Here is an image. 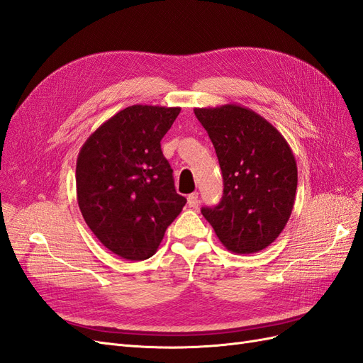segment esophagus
<instances>
[{
	"instance_id": "34e87169",
	"label": "esophagus",
	"mask_w": 363,
	"mask_h": 363,
	"mask_svg": "<svg viewBox=\"0 0 363 363\" xmlns=\"http://www.w3.org/2000/svg\"><path fill=\"white\" fill-rule=\"evenodd\" d=\"M200 203V196H199V192H194L188 196V204L189 207H196Z\"/></svg>"
}]
</instances>
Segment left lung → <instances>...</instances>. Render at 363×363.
<instances>
[{
  "mask_svg": "<svg viewBox=\"0 0 363 363\" xmlns=\"http://www.w3.org/2000/svg\"><path fill=\"white\" fill-rule=\"evenodd\" d=\"M215 147L224 179L223 199L201 213L221 244L236 255L271 245L295 203L296 162L280 131L239 104L194 108Z\"/></svg>",
  "mask_w": 363,
  "mask_h": 363,
  "instance_id": "1",
  "label": "left lung"
}]
</instances>
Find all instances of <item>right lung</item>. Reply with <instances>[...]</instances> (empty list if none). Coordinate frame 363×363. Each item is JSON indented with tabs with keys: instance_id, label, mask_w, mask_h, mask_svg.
Here are the masks:
<instances>
[{
	"instance_id": "right-lung-1",
	"label": "right lung",
	"mask_w": 363,
	"mask_h": 363,
	"mask_svg": "<svg viewBox=\"0 0 363 363\" xmlns=\"http://www.w3.org/2000/svg\"><path fill=\"white\" fill-rule=\"evenodd\" d=\"M179 113L180 107H125L86 139L77 157V201L84 221L125 260L155 255L186 204L160 148Z\"/></svg>"
}]
</instances>
